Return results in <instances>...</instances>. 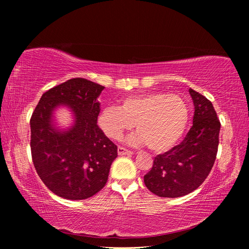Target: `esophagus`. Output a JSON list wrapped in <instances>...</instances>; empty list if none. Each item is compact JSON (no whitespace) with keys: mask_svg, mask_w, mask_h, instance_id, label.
<instances>
[{"mask_svg":"<svg viewBox=\"0 0 249 249\" xmlns=\"http://www.w3.org/2000/svg\"><path fill=\"white\" fill-rule=\"evenodd\" d=\"M117 153L119 156H131L133 154V152H131V150H129L125 147H123V146H118Z\"/></svg>","mask_w":249,"mask_h":249,"instance_id":"obj_1","label":"esophagus"}]
</instances>
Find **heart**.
<instances>
[{"mask_svg":"<svg viewBox=\"0 0 249 249\" xmlns=\"http://www.w3.org/2000/svg\"><path fill=\"white\" fill-rule=\"evenodd\" d=\"M189 109L177 94L141 93L124 97L120 107H105L97 117L101 130L110 139L117 140L136 124L137 133L129 137L131 144L146 143L155 153L175 146L183 136Z\"/></svg>","mask_w":249,"mask_h":249,"instance_id":"obj_1","label":"heart"}]
</instances>
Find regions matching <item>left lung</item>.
Masks as SVG:
<instances>
[{"instance_id":"8db88e82","label":"left lung","mask_w":249,"mask_h":249,"mask_svg":"<svg viewBox=\"0 0 249 249\" xmlns=\"http://www.w3.org/2000/svg\"><path fill=\"white\" fill-rule=\"evenodd\" d=\"M193 124L185 139L168 152L158 155L144 176L147 189L161 197H179L205 182L216 160L220 122L213 104L193 89Z\"/></svg>"}]
</instances>
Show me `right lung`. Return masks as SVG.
<instances>
[{"label":"right lung","instance_id":"obj_1","mask_svg":"<svg viewBox=\"0 0 249 249\" xmlns=\"http://www.w3.org/2000/svg\"><path fill=\"white\" fill-rule=\"evenodd\" d=\"M105 87L76 78L44 92L30 119L31 155L34 167L49 189L66 199H86L106 185L117 146L97 125ZM67 104L75 124L66 132L51 124L52 111Z\"/></svg>","mask_w":249,"mask_h":249}]
</instances>
